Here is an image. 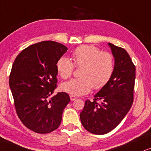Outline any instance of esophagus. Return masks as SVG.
I'll return each mask as SVG.
<instances>
[{"label": "esophagus", "mask_w": 151, "mask_h": 151, "mask_svg": "<svg viewBox=\"0 0 151 151\" xmlns=\"http://www.w3.org/2000/svg\"><path fill=\"white\" fill-rule=\"evenodd\" d=\"M77 99V96H73V95H71V96H70V100H71V101H74V100H76Z\"/></svg>", "instance_id": "obj_1"}]
</instances>
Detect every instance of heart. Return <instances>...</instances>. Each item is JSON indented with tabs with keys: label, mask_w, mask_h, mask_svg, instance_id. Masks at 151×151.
Returning a JSON list of instances; mask_svg holds the SVG:
<instances>
[{
	"label": "heart",
	"mask_w": 151,
	"mask_h": 151,
	"mask_svg": "<svg viewBox=\"0 0 151 151\" xmlns=\"http://www.w3.org/2000/svg\"><path fill=\"white\" fill-rule=\"evenodd\" d=\"M75 66L81 67L79 78L72 79L61 85V89L74 96L84 95L91 88L100 89L111 79L115 69L112 54L101 52L92 46H80L72 52ZM58 74L63 79H68L72 74L74 65L68 58L63 56L56 63Z\"/></svg>",
	"instance_id": "obj_1"
}]
</instances>
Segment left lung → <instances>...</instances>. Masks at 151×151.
<instances>
[{"label": "left lung", "mask_w": 151, "mask_h": 151, "mask_svg": "<svg viewBox=\"0 0 151 151\" xmlns=\"http://www.w3.org/2000/svg\"><path fill=\"white\" fill-rule=\"evenodd\" d=\"M115 59V69L110 81L94 96L86 100L80 119L88 132L98 135L110 132L129 111L133 103L136 68L128 52L108 43Z\"/></svg>", "instance_id": "1"}]
</instances>
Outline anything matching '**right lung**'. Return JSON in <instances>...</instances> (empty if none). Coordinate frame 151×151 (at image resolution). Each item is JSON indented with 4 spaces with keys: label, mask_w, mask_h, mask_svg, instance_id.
I'll return each mask as SVG.
<instances>
[{
    "label": "right lung",
    "mask_w": 151,
    "mask_h": 151,
    "mask_svg": "<svg viewBox=\"0 0 151 151\" xmlns=\"http://www.w3.org/2000/svg\"><path fill=\"white\" fill-rule=\"evenodd\" d=\"M67 50L60 43L42 41L24 49L12 65L9 85L16 112L23 124L36 133L58 129L70 101L65 92L50 96L58 81L56 63Z\"/></svg>",
    "instance_id": "add662e5"
}]
</instances>
